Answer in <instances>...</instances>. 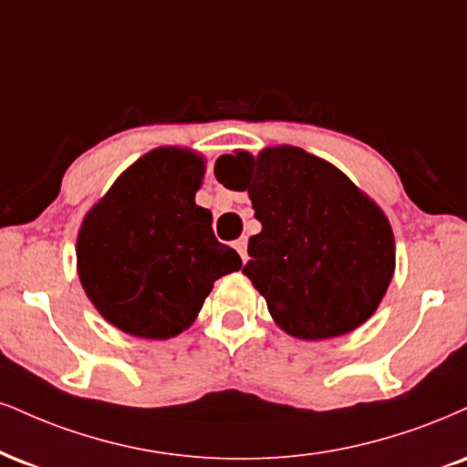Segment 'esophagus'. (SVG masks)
Returning <instances> with one entry per match:
<instances>
[{"instance_id":"obj_1","label":"esophagus","mask_w":467,"mask_h":467,"mask_svg":"<svg viewBox=\"0 0 467 467\" xmlns=\"http://www.w3.org/2000/svg\"><path fill=\"white\" fill-rule=\"evenodd\" d=\"M234 250L239 252L241 261L245 263V258H248V239H245V237H241V239L234 241Z\"/></svg>"}]
</instances>
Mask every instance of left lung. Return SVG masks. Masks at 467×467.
I'll use <instances>...</instances> for the list:
<instances>
[{
  "label": "left lung",
  "mask_w": 467,
  "mask_h": 467,
  "mask_svg": "<svg viewBox=\"0 0 467 467\" xmlns=\"http://www.w3.org/2000/svg\"><path fill=\"white\" fill-rule=\"evenodd\" d=\"M215 176L248 189L263 230L250 237L244 274L283 330L330 339L361 326L394 276V233L385 213L337 167L283 145L219 156Z\"/></svg>",
  "instance_id": "obj_1"
}]
</instances>
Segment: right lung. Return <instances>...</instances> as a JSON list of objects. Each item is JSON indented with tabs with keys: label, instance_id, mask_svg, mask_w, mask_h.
Instances as JSON below:
<instances>
[{
	"label": "right lung",
	"instance_id": "1",
	"mask_svg": "<svg viewBox=\"0 0 467 467\" xmlns=\"http://www.w3.org/2000/svg\"><path fill=\"white\" fill-rule=\"evenodd\" d=\"M204 162L161 148L139 159L84 219L78 274L87 296L123 333L170 339L193 324L213 283L241 256L219 244L195 204Z\"/></svg>",
	"mask_w": 467,
	"mask_h": 467
}]
</instances>
